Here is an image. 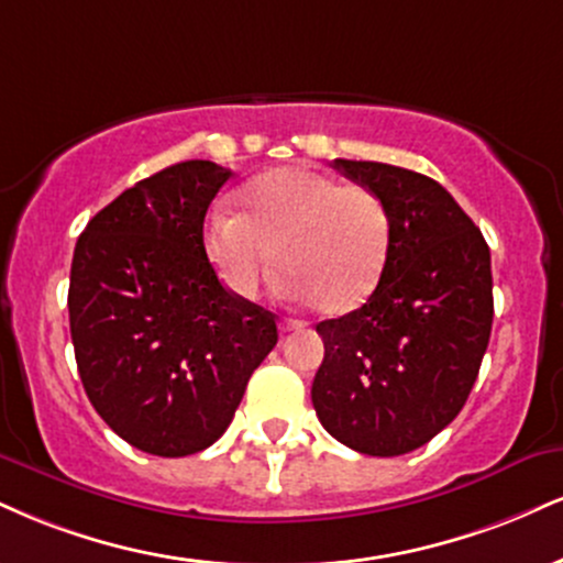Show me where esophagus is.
Returning <instances> with one entry per match:
<instances>
[{
  "mask_svg": "<svg viewBox=\"0 0 563 563\" xmlns=\"http://www.w3.org/2000/svg\"><path fill=\"white\" fill-rule=\"evenodd\" d=\"M303 322L299 320H283L280 322V333H294V330H301Z\"/></svg>",
  "mask_w": 563,
  "mask_h": 563,
  "instance_id": "34e87169",
  "label": "esophagus"
}]
</instances>
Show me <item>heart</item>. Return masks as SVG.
<instances>
[{"label":"heart","instance_id":"heart-1","mask_svg":"<svg viewBox=\"0 0 563 563\" xmlns=\"http://www.w3.org/2000/svg\"><path fill=\"white\" fill-rule=\"evenodd\" d=\"M243 214L214 207L205 252L220 280L252 299L275 267L290 296L324 314L362 307L390 254V212L380 194L309 167H277L243 188Z\"/></svg>","mask_w":563,"mask_h":563}]
</instances>
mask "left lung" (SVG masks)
<instances>
[{"mask_svg":"<svg viewBox=\"0 0 563 563\" xmlns=\"http://www.w3.org/2000/svg\"><path fill=\"white\" fill-rule=\"evenodd\" d=\"M380 194L390 254L367 303L317 324L311 383L322 428L367 456H401L456 419L493 328L490 249L438 180L383 162L335 159Z\"/></svg>","mask_w":563,"mask_h":563,"instance_id":"obj_1","label":"left lung"}]
</instances>
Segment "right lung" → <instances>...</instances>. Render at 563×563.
Here are the masks:
<instances>
[{
  "instance_id": "right-lung-1",
  "label": "right lung",
  "mask_w": 563,
  "mask_h": 563,
  "mask_svg": "<svg viewBox=\"0 0 563 563\" xmlns=\"http://www.w3.org/2000/svg\"><path fill=\"white\" fill-rule=\"evenodd\" d=\"M230 170L165 167L91 217L70 267V335L88 401L133 449L191 456L239 409L275 349L273 311L230 294L205 252V217Z\"/></svg>"
}]
</instances>
